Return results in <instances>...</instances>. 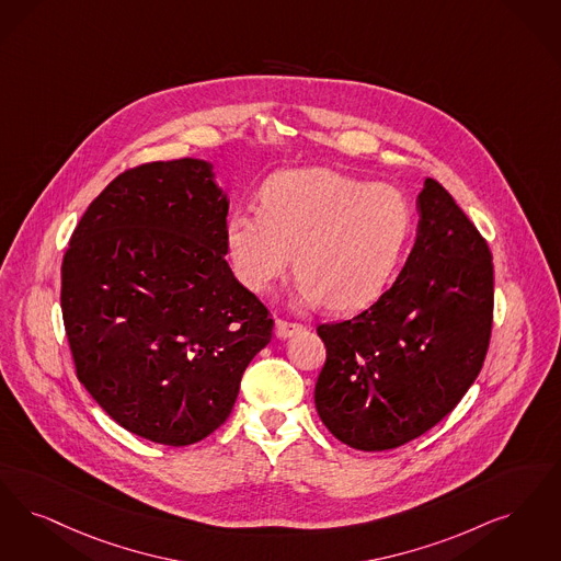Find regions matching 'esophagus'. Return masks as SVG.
Instances as JSON below:
<instances>
[{
	"label": "esophagus",
	"mask_w": 561,
	"mask_h": 561,
	"mask_svg": "<svg viewBox=\"0 0 561 561\" xmlns=\"http://www.w3.org/2000/svg\"><path fill=\"white\" fill-rule=\"evenodd\" d=\"M305 328L300 323H290V321H284V319H277L275 321V336L279 340H286L291 337L294 334H300Z\"/></svg>",
	"instance_id": "obj_1"
}]
</instances>
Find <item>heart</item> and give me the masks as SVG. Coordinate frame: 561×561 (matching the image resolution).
Returning a JSON list of instances; mask_svg holds the SVG:
<instances>
[{
	"instance_id": "1",
	"label": "heart",
	"mask_w": 561,
	"mask_h": 561,
	"mask_svg": "<svg viewBox=\"0 0 561 561\" xmlns=\"http://www.w3.org/2000/svg\"><path fill=\"white\" fill-rule=\"evenodd\" d=\"M411 231L413 208L399 187L330 169H298L263 185L261 210H236L225 240L248 290L267 294L296 252L294 300L355 311L390 286Z\"/></svg>"
}]
</instances>
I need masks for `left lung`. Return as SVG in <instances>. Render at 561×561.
I'll use <instances>...</instances> for the list:
<instances>
[{
    "label": "left lung",
    "instance_id": "1",
    "mask_svg": "<svg viewBox=\"0 0 561 561\" xmlns=\"http://www.w3.org/2000/svg\"><path fill=\"white\" fill-rule=\"evenodd\" d=\"M417 236L394 284L317 334L314 407L340 443L388 450L422 436L478 378L493 325V256L438 181L417 194Z\"/></svg>",
    "mask_w": 561,
    "mask_h": 561
}]
</instances>
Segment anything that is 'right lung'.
Masks as SVG:
<instances>
[{
	"instance_id": "obj_1",
	"label": "right lung",
	"mask_w": 561,
	"mask_h": 561,
	"mask_svg": "<svg viewBox=\"0 0 561 561\" xmlns=\"http://www.w3.org/2000/svg\"><path fill=\"white\" fill-rule=\"evenodd\" d=\"M227 210L213 162L141 164L91 202L65 254L77 378L118 426L158 445L221 426L270 344L267 309L225 261Z\"/></svg>"
}]
</instances>
